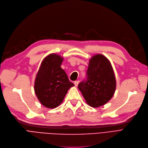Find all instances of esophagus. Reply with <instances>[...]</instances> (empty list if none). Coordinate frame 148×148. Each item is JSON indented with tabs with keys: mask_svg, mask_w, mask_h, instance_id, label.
Returning a JSON list of instances; mask_svg holds the SVG:
<instances>
[{
	"mask_svg": "<svg viewBox=\"0 0 148 148\" xmlns=\"http://www.w3.org/2000/svg\"><path fill=\"white\" fill-rule=\"evenodd\" d=\"M79 83V81L77 80V81H75L74 82V85L75 86H78V84Z\"/></svg>",
	"mask_w": 148,
	"mask_h": 148,
	"instance_id": "1",
	"label": "esophagus"
}]
</instances>
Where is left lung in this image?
<instances>
[{
	"instance_id": "1",
	"label": "left lung",
	"mask_w": 148,
	"mask_h": 148,
	"mask_svg": "<svg viewBox=\"0 0 148 148\" xmlns=\"http://www.w3.org/2000/svg\"><path fill=\"white\" fill-rule=\"evenodd\" d=\"M87 75V81L78 86L86 103L93 108L105 105L116 89V79L110 61L101 54L93 56L89 60Z\"/></svg>"
}]
</instances>
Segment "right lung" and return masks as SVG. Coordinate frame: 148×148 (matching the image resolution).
<instances>
[{
    "instance_id": "1",
    "label": "right lung",
    "mask_w": 148,
    "mask_h": 148,
    "mask_svg": "<svg viewBox=\"0 0 148 148\" xmlns=\"http://www.w3.org/2000/svg\"><path fill=\"white\" fill-rule=\"evenodd\" d=\"M63 61V57L59 54L48 55L42 60L36 76L34 92L40 103L47 108L59 106L69 89L74 86L61 68Z\"/></svg>"
}]
</instances>
